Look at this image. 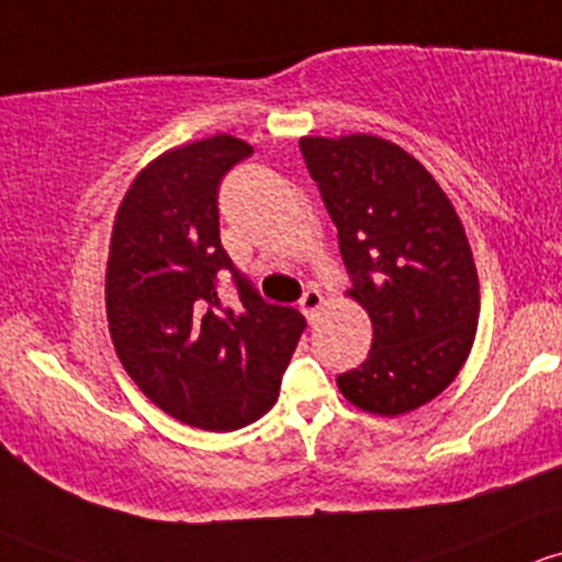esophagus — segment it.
Listing matches in <instances>:
<instances>
[{
    "instance_id": "esophagus-1",
    "label": "esophagus",
    "mask_w": 562,
    "mask_h": 562,
    "mask_svg": "<svg viewBox=\"0 0 562 562\" xmlns=\"http://www.w3.org/2000/svg\"><path fill=\"white\" fill-rule=\"evenodd\" d=\"M319 308H322V292H319V289H314V286L305 289L303 297H300V311L308 316V322H314L316 314H319Z\"/></svg>"
}]
</instances>
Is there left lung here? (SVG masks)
Instances as JSON below:
<instances>
[{
  "label": "left lung",
  "instance_id": "1",
  "mask_svg": "<svg viewBox=\"0 0 562 562\" xmlns=\"http://www.w3.org/2000/svg\"><path fill=\"white\" fill-rule=\"evenodd\" d=\"M305 167L338 227L351 297L373 322L344 397L397 416L441 395L473 346L479 279L465 229L430 172L381 137H303Z\"/></svg>",
  "mask_w": 562,
  "mask_h": 562
}]
</instances>
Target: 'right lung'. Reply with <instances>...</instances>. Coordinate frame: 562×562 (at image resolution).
<instances>
[{"label":"right lung","instance_id":"add662e5","mask_svg":"<svg viewBox=\"0 0 562 562\" xmlns=\"http://www.w3.org/2000/svg\"><path fill=\"white\" fill-rule=\"evenodd\" d=\"M251 154L216 135L159 156L126 192L110 240L105 300L121 366L161 411L213 432L273 408L305 329L222 246L218 183ZM227 278L236 297L224 304Z\"/></svg>","mask_w":562,"mask_h":562}]
</instances>
